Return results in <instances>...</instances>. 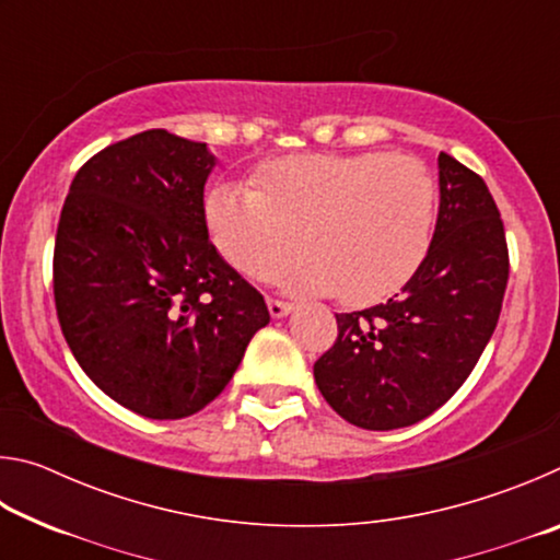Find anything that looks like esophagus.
<instances>
[{"mask_svg":"<svg viewBox=\"0 0 560 560\" xmlns=\"http://www.w3.org/2000/svg\"><path fill=\"white\" fill-rule=\"evenodd\" d=\"M267 306H269V314H271V318H283V316H289L291 311H293V303H289V301H279V299H269V301H267Z\"/></svg>","mask_w":560,"mask_h":560,"instance_id":"obj_1","label":"esophagus"}]
</instances>
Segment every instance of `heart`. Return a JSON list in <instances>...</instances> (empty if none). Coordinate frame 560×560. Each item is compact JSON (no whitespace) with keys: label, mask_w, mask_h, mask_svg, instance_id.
<instances>
[{"label":"heart","mask_w":560,"mask_h":560,"mask_svg":"<svg viewBox=\"0 0 560 560\" xmlns=\"http://www.w3.org/2000/svg\"><path fill=\"white\" fill-rule=\"evenodd\" d=\"M434 212L438 185L417 158L303 153L264 167L249 189H214L207 226L222 257L261 281L295 256L301 235L310 257L277 281L368 306L422 267Z\"/></svg>","instance_id":"1"}]
</instances>
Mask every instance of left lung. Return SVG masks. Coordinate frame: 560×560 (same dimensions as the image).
<instances>
[{
  "mask_svg": "<svg viewBox=\"0 0 560 560\" xmlns=\"http://www.w3.org/2000/svg\"><path fill=\"white\" fill-rule=\"evenodd\" d=\"M440 212L430 252L400 293L336 314L338 340L316 360L320 395L350 424L400 430L459 390L494 334L509 252L494 197L440 153Z\"/></svg>",
  "mask_w": 560,
  "mask_h": 560,
  "instance_id": "left-lung-1",
  "label": "left lung"
}]
</instances>
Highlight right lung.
I'll return each instance as SVG.
<instances>
[{
    "mask_svg": "<svg viewBox=\"0 0 560 560\" xmlns=\"http://www.w3.org/2000/svg\"><path fill=\"white\" fill-rule=\"evenodd\" d=\"M207 143L163 128L75 173L54 249L56 314L73 358L110 400L150 420L200 412L269 324L261 293L210 242Z\"/></svg>",
    "mask_w": 560,
    "mask_h": 560,
    "instance_id": "1",
    "label": "right lung"
}]
</instances>
